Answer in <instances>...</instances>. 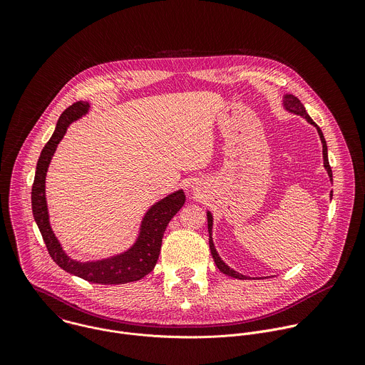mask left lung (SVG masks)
I'll list each match as a JSON object with an SVG mask.
<instances>
[{
  "label": "left lung",
  "mask_w": 365,
  "mask_h": 365,
  "mask_svg": "<svg viewBox=\"0 0 365 365\" xmlns=\"http://www.w3.org/2000/svg\"><path fill=\"white\" fill-rule=\"evenodd\" d=\"M283 108L287 111V113H292V114H296V115H300L303 117L309 124L314 125L317 130H318V134H319V138H321V143H322V154H324V168L327 169L328 172V176H329V180L332 182V170H331V166H329V160H328V145H327V141H325V137L322 134V130L318 127V124L312 120L309 117V114L306 113V108L303 107V103L299 101V98H296L294 95L292 93H286L283 96ZM331 199H332V190L329 193ZM206 217H207V232H210V248H211V254L214 257V262L217 264V267L220 269V272H222L224 274L230 276V277H235V279H240V280H250L251 277L250 276H244L238 272H235L234 269H231L224 259L220 257L217 248H215V244H214V240H212V227H214V217L210 211H206Z\"/></svg>",
  "instance_id": "obj_1"
}]
</instances>
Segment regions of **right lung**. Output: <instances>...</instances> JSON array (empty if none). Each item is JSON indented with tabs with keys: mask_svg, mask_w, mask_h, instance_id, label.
<instances>
[{
	"mask_svg": "<svg viewBox=\"0 0 365 365\" xmlns=\"http://www.w3.org/2000/svg\"><path fill=\"white\" fill-rule=\"evenodd\" d=\"M89 102L78 101L66 108L58 120L55 133L40 153L36 166L34 183L31 187V210L34 221L41 232L44 244L53 262L65 272L83 280L98 284H124L137 282L147 276L158 263L163 234L170 220L183 206L186 196L182 189L168 195L148 207L144 214L134 244L120 254L93 262H78L63 250L50 225L46 200V175L58 144L68 131V127L89 113Z\"/></svg>",
	"mask_w": 365,
	"mask_h": 365,
	"instance_id": "1",
	"label": "right lung"
}]
</instances>
